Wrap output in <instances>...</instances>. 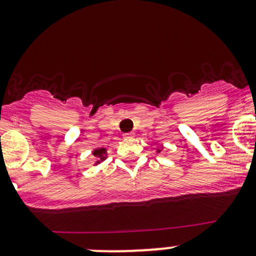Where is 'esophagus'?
Returning a JSON list of instances; mask_svg holds the SVG:
<instances>
[{"mask_svg": "<svg viewBox=\"0 0 256 256\" xmlns=\"http://www.w3.org/2000/svg\"><path fill=\"white\" fill-rule=\"evenodd\" d=\"M134 136L132 132H128V134H124V138H131Z\"/></svg>", "mask_w": 256, "mask_h": 256, "instance_id": "34e87169", "label": "esophagus"}]
</instances>
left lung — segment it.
<instances>
[{"label":"left lung","mask_w":256,"mask_h":256,"mask_svg":"<svg viewBox=\"0 0 256 256\" xmlns=\"http://www.w3.org/2000/svg\"><path fill=\"white\" fill-rule=\"evenodd\" d=\"M158 152H160V150H158Z\"/></svg>","instance_id":"8db88e82"}]
</instances>
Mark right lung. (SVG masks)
Listing matches in <instances>:
<instances>
[{"mask_svg":"<svg viewBox=\"0 0 256 256\" xmlns=\"http://www.w3.org/2000/svg\"><path fill=\"white\" fill-rule=\"evenodd\" d=\"M105 152H106V150H105V148H98V150H95L92 154H94L95 157H99L100 160H104L105 158V157H104Z\"/></svg>","mask_w":256,"mask_h":256,"instance_id":"obj_1","label":"right lung"}]
</instances>
